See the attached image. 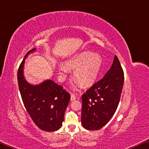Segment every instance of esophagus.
Listing matches in <instances>:
<instances>
[{"label":"esophagus","instance_id":"34e87169","mask_svg":"<svg viewBox=\"0 0 149 149\" xmlns=\"http://www.w3.org/2000/svg\"><path fill=\"white\" fill-rule=\"evenodd\" d=\"M75 99H76V97L75 96V95H74V94H71L70 100H71L72 101H74V100H75Z\"/></svg>","mask_w":149,"mask_h":149}]
</instances>
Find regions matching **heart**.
I'll return each instance as SVG.
<instances>
[{
  "instance_id": "1",
  "label": "heart",
  "mask_w": 149,
  "mask_h": 149,
  "mask_svg": "<svg viewBox=\"0 0 149 149\" xmlns=\"http://www.w3.org/2000/svg\"><path fill=\"white\" fill-rule=\"evenodd\" d=\"M102 60L101 57L90 52H85L79 55L66 62L70 69L74 70V77L83 86H89L94 83L99 75L102 66ZM58 74L61 80H64L68 70L63 65L58 66ZM76 88L77 85H72Z\"/></svg>"
}]
</instances>
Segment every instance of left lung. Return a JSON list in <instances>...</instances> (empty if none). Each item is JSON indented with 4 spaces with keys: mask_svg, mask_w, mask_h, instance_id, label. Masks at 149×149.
Listing matches in <instances>:
<instances>
[{
    "mask_svg": "<svg viewBox=\"0 0 149 149\" xmlns=\"http://www.w3.org/2000/svg\"><path fill=\"white\" fill-rule=\"evenodd\" d=\"M124 76L118 58L104 77L82 95L81 123L88 130H99L109 121L120 102Z\"/></svg>",
    "mask_w": 149,
    "mask_h": 149,
    "instance_id": "8db88e82",
    "label": "left lung"
}]
</instances>
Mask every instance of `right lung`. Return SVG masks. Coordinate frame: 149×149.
<instances>
[{
    "instance_id": "1",
    "label": "right lung",
    "mask_w": 149,
    "mask_h": 149,
    "mask_svg": "<svg viewBox=\"0 0 149 149\" xmlns=\"http://www.w3.org/2000/svg\"><path fill=\"white\" fill-rule=\"evenodd\" d=\"M36 49L29 50L19 66L17 79L24 106L34 123L45 131H55L61 127L70 95L63 88L50 79L31 84L24 75L25 59Z\"/></svg>"
}]
</instances>
